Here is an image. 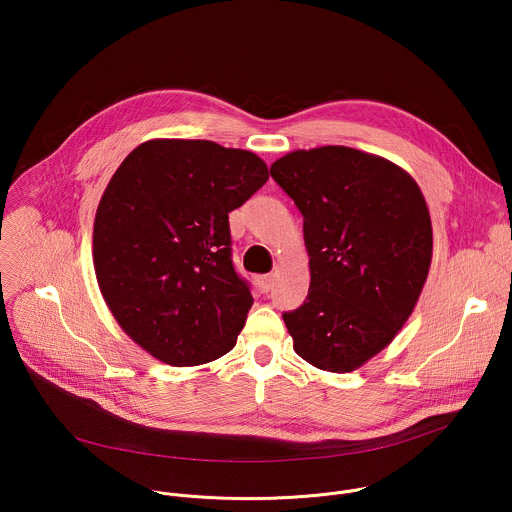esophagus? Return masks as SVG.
I'll list each match as a JSON object with an SVG mask.
<instances>
[{
	"label": "esophagus",
	"instance_id": "1",
	"mask_svg": "<svg viewBox=\"0 0 512 512\" xmlns=\"http://www.w3.org/2000/svg\"><path fill=\"white\" fill-rule=\"evenodd\" d=\"M257 287L263 291V294H267V291L273 287V275H259Z\"/></svg>",
	"mask_w": 512,
	"mask_h": 512
}]
</instances>
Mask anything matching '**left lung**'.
I'll return each instance as SVG.
<instances>
[{
    "instance_id": "1",
    "label": "left lung",
    "mask_w": 512,
    "mask_h": 512,
    "mask_svg": "<svg viewBox=\"0 0 512 512\" xmlns=\"http://www.w3.org/2000/svg\"><path fill=\"white\" fill-rule=\"evenodd\" d=\"M271 178L304 216L306 302L285 312L294 350L330 373L381 352L411 316L433 235L417 182L397 164L344 145L291 152Z\"/></svg>"
}]
</instances>
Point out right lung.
I'll return each mask as SVG.
<instances>
[{
  "mask_svg": "<svg viewBox=\"0 0 512 512\" xmlns=\"http://www.w3.org/2000/svg\"><path fill=\"white\" fill-rule=\"evenodd\" d=\"M269 178L247 150L150 139L121 162L95 216L93 263L123 332L172 367L237 344L253 306L231 259L229 212Z\"/></svg>",
  "mask_w": 512,
  "mask_h": 512,
  "instance_id": "1",
  "label": "right lung"
}]
</instances>
